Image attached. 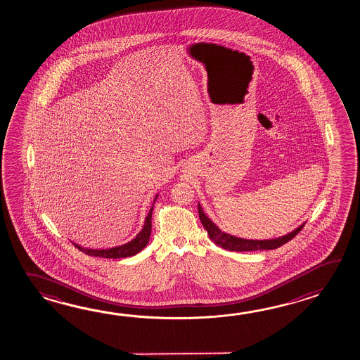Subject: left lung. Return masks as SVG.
I'll use <instances>...</instances> for the list:
<instances>
[{
	"label": "left lung",
	"mask_w": 360,
	"mask_h": 360,
	"mask_svg": "<svg viewBox=\"0 0 360 360\" xmlns=\"http://www.w3.org/2000/svg\"><path fill=\"white\" fill-rule=\"evenodd\" d=\"M198 217L202 223V226L207 231V235L210 237V240H213L220 248L229 251H257V250H274L285 245V243L291 241L295 236L300 232L304 224L295 229L294 232L288 233L283 237H279L276 240H264V241H257V240H245V238H238L235 236L227 235L224 232H221L219 228L214 224L212 220L206 217L201 206L198 205Z\"/></svg>",
	"instance_id": "8db88e82"
}]
</instances>
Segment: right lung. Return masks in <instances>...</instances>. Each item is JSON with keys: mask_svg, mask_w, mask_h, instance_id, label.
Instances as JSON below:
<instances>
[{"mask_svg": "<svg viewBox=\"0 0 360 360\" xmlns=\"http://www.w3.org/2000/svg\"><path fill=\"white\" fill-rule=\"evenodd\" d=\"M151 217H153V209L150 210V213L147 215L146 220H145V226L142 228L140 233L136 236V238H133L131 243H125V245H122V246L108 250H92L84 249V248H81V246H78L75 243L74 245H75V248H78V250H81L82 252L91 255V257H108V259L133 257V255L139 254L141 250L146 246L148 240H150V235H151Z\"/></svg>", "mask_w": 360, "mask_h": 360, "instance_id": "add662e5", "label": "right lung"}]
</instances>
